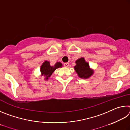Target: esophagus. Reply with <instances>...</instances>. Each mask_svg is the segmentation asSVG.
I'll list each match as a JSON object with an SVG mask.
<instances>
[{"label": "esophagus", "mask_w": 130, "mask_h": 130, "mask_svg": "<svg viewBox=\"0 0 130 130\" xmlns=\"http://www.w3.org/2000/svg\"><path fill=\"white\" fill-rule=\"evenodd\" d=\"M63 66H64V67H69V63H63Z\"/></svg>", "instance_id": "1"}]
</instances>
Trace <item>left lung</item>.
<instances>
[{
    "mask_svg": "<svg viewBox=\"0 0 130 130\" xmlns=\"http://www.w3.org/2000/svg\"><path fill=\"white\" fill-rule=\"evenodd\" d=\"M75 62L76 65L74 67V69L79 77L88 78L93 74V70L89 68V63L87 62L83 57L76 60Z\"/></svg>",
    "mask_w": 130,
    "mask_h": 130,
    "instance_id": "1",
    "label": "left lung"
}]
</instances>
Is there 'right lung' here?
Masks as SVG:
<instances>
[{"label": "right lung", "instance_id": "add662e5", "mask_svg": "<svg viewBox=\"0 0 130 130\" xmlns=\"http://www.w3.org/2000/svg\"><path fill=\"white\" fill-rule=\"evenodd\" d=\"M62 64L60 62H57L54 66H51L49 61H45L41 67V76H45V80H47L56 69L58 68L62 67Z\"/></svg>", "mask_w": 130, "mask_h": 130}]
</instances>
